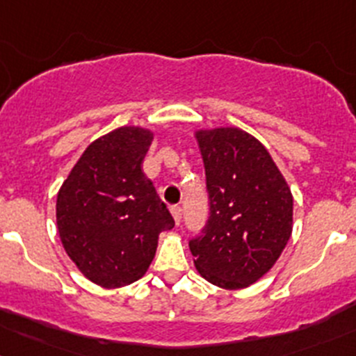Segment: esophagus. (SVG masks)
<instances>
[{"label":"esophagus","instance_id":"obj_1","mask_svg":"<svg viewBox=\"0 0 356 356\" xmlns=\"http://www.w3.org/2000/svg\"><path fill=\"white\" fill-rule=\"evenodd\" d=\"M171 214H173L175 222L179 225V221H181V214H183L181 207H179V205H173V207H171Z\"/></svg>","mask_w":356,"mask_h":356}]
</instances>
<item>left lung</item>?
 Masks as SVG:
<instances>
[{"label": "left lung", "instance_id": "8db88e82", "mask_svg": "<svg viewBox=\"0 0 356 356\" xmlns=\"http://www.w3.org/2000/svg\"><path fill=\"white\" fill-rule=\"evenodd\" d=\"M209 219L188 241L195 267L226 289L250 286L280 259L293 228L288 183L262 144L240 128L197 134Z\"/></svg>", "mask_w": 356, "mask_h": 356}]
</instances>
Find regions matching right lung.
<instances>
[{
    "label": "right lung",
    "instance_id": "add662e5",
    "mask_svg": "<svg viewBox=\"0 0 356 356\" xmlns=\"http://www.w3.org/2000/svg\"><path fill=\"white\" fill-rule=\"evenodd\" d=\"M152 134L122 127L94 140L58 192L56 222L68 257L104 288L140 280L161 232L175 226L142 163Z\"/></svg>",
    "mask_w": 356,
    "mask_h": 356
}]
</instances>
